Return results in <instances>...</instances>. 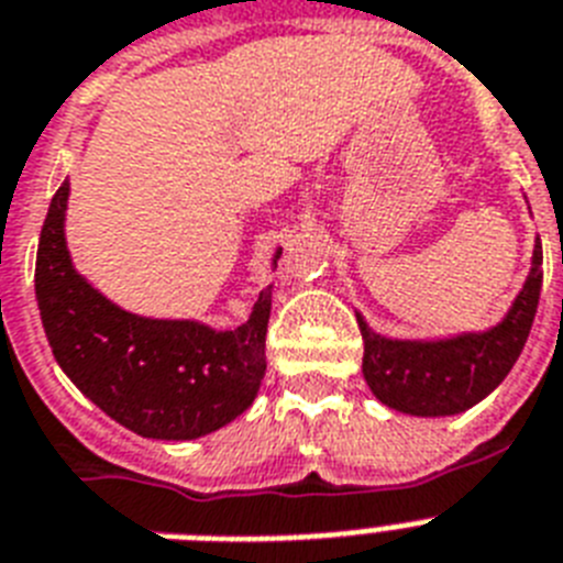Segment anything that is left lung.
I'll list each match as a JSON object with an SVG mask.
<instances>
[{
  "instance_id": "8db88e82",
  "label": "left lung",
  "mask_w": 563,
  "mask_h": 563,
  "mask_svg": "<svg viewBox=\"0 0 563 563\" xmlns=\"http://www.w3.org/2000/svg\"><path fill=\"white\" fill-rule=\"evenodd\" d=\"M544 254L536 238L530 274L498 323L441 338H389L375 332L361 311L363 377L372 395L395 412L450 418L493 395L518 361L536 320Z\"/></svg>"
}]
</instances>
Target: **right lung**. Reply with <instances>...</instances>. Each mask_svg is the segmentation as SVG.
Instances as JSON below:
<instances>
[{"label":"right lung","instance_id":"add662e5","mask_svg":"<svg viewBox=\"0 0 563 563\" xmlns=\"http://www.w3.org/2000/svg\"><path fill=\"white\" fill-rule=\"evenodd\" d=\"M70 183L51 200L36 252V303L59 369L131 432L194 441L243 415L266 375L272 291L238 329L194 318H143L108 300L77 272L65 238ZM280 249L272 257L277 268Z\"/></svg>","mask_w":563,"mask_h":563}]
</instances>
